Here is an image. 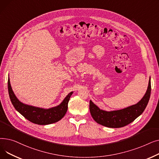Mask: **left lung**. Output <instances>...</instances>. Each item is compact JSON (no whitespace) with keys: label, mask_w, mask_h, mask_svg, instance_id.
<instances>
[{"label":"left lung","mask_w":159,"mask_h":159,"mask_svg":"<svg viewBox=\"0 0 159 159\" xmlns=\"http://www.w3.org/2000/svg\"><path fill=\"white\" fill-rule=\"evenodd\" d=\"M150 95L151 80L149 78L146 93L137 104L120 110L106 111L100 110L92 101H90L89 110L91 116L98 124L106 127L113 128L124 127L134 121L143 113L149 102Z\"/></svg>","instance_id":"1"}]
</instances>
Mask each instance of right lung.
Masks as SVG:
<instances>
[{"instance_id": "obj_1", "label": "right lung", "mask_w": 159, "mask_h": 159, "mask_svg": "<svg viewBox=\"0 0 159 159\" xmlns=\"http://www.w3.org/2000/svg\"><path fill=\"white\" fill-rule=\"evenodd\" d=\"M7 87L11 102L15 110L29 121L39 125L53 124L62 119L68 110V102L73 94V92H70L58 106L49 109H43L24 104L20 102L13 93L9 78L7 81Z\"/></svg>"}]
</instances>
